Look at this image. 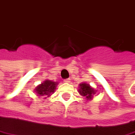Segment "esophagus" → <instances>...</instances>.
I'll use <instances>...</instances> for the list:
<instances>
[{"mask_svg": "<svg viewBox=\"0 0 135 135\" xmlns=\"http://www.w3.org/2000/svg\"><path fill=\"white\" fill-rule=\"evenodd\" d=\"M64 82H66V83H69L70 82V79H66L64 80Z\"/></svg>", "mask_w": 135, "mask_h": 135, "instance_id": "34e87169", "label": "esophagus"}]
</instances>
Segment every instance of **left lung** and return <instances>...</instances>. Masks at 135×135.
Here are the masks:
<instances>
[{
	"label": "left lung",
	"instance_id": "1",
	"mask_svg": "<svg viewBox=\"0 0 135 135\" xmlns=\"http://www.w3.org/2000/svg\"><path fill=\"white\" fill-rule=\"evenodd\" d=\"M78 91L80 94V95H81L82 97H85L87 100H92L94 95H95L97 92V91L94 88H92L89 84H87L85 82L79 84Z\"/></svg>",
	"mask_w": 135,
	"mask_h": 135
}]
</instances>
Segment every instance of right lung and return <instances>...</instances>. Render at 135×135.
Listing matches in <instances>:
<instances>
[{"instance_id": "add662e5", "label": "right lung", "mask_w": 135, "mask_h": 135, "mask_svg": "<svg viewBox=\"0 0 135 135\" xmlns=\"http://www.w3.org/2000/svg\"><path fill=\"white\" fill-rule=\"evenodd\" d=\"M57 85H58V82L53 81L50 80H45L44 82L38 85L35 88V92L39 97L45 96L44 98H46L47 97H50L51 94H54Z\"/></svg>"}]
</instances>
